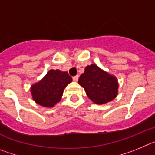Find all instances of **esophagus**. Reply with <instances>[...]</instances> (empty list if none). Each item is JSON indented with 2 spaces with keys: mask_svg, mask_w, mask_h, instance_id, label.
I'll return each instance as SVG.
<instances>
[{
  "mask_svg": "<svg viewBox=\"0 0 155 155\" xmlns=\"http://www.w3.org/2000/svg\"><path fill=\"white\" fill-rule=\"evenodd\" d=\"M79 78V76L78 75H76V76H74L73 77V81H78Z\"/></svg>",
  "mask_w": 155,
  "mask_h": 155,
  "instance_id": "34e87169",
  "label": "esophagus"
}]
</instances>
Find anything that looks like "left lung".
<instances>
[{"label":"left lung","mask_w":155,"mask_h":155,"mask_svg":"<svg viewBox=\"0 0 155 155\" xmlns=\"http://www.w3.org/2000/svg\"><path fill=\"white\" fill-rule=\"evenodd\" d=\"M78 83L84 88L87 97L96 104L107 103L117 95L118 83L116 78L95 64L86 67Z\"/></svg>","instance_id":"8db88e82"}]
</instances>
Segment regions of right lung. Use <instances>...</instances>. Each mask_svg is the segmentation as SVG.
<instances>
[{
  "label": "right lung",
  "mask_w": 155,
  "mask_h": 155,
  "mask_svg": "<svg viewBox=\"0 0 155 155\" xmlns=\"http://www.w3.org/2000/svg\"><path fill=\"white\" fill-rule=\"evenodd\" d=\"M72 81L68 72L50 70L44 78L33 84L31 92L34 101L44 107H53L61 100L66 86Z\"/></svg>",
  "instance_id": "obj_1"
}]
</instances>
